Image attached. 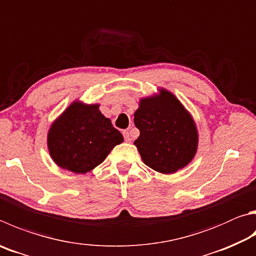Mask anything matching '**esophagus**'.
<instances>
[{"mask_svg": "<svg viewBox=\"0 0 256 256\" xmlns=\"http://www.w3.org/2000/svg\"><path fill=\"white\" fill-rule=\"evenodd\" d=\"M123 136H124V140L126 142L131 141V136H130V132L128 131H124L123 132Z\"/></svg>", "mask_w": 256, "mask_h": 256, "instance_id": "esophagus-1", "label": "esophagus"}]
</instances>
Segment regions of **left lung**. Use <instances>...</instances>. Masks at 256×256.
<instances>
[{"label":"left lung","mask_w":256,"mask_h":256,"mask_svg":"<svg viewBox=\"0 0 256 256\" xmlns=\"http://www.w3.org/2000/svg\"><path fill=\"white\" fill-rule=\"evenodd\" d=\"M140 130L136 144L144 164L161 174H174L187 166L197 150L194 120L180 102L166 90L143 98L134 114Z\"/></svg>","instance_id":"left-lung-1"}]
</instances>
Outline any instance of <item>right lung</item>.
<instances>
[{"instance_id":"add662e5","label":"right lung","mask_w":256,"mask_h":256,"mask_svg":"<svg viewBox=\"0 0 256 256\" xmlns=\"http://www.w3.org/2000/svg\"><path fill=\"white\" fill-rule=\"evenodd\" d=\"M123 136L98 105L72 103L51 125L48 148L54 161L62 169L85 174L100 164Z\"/></svg>"}]
</instances>
